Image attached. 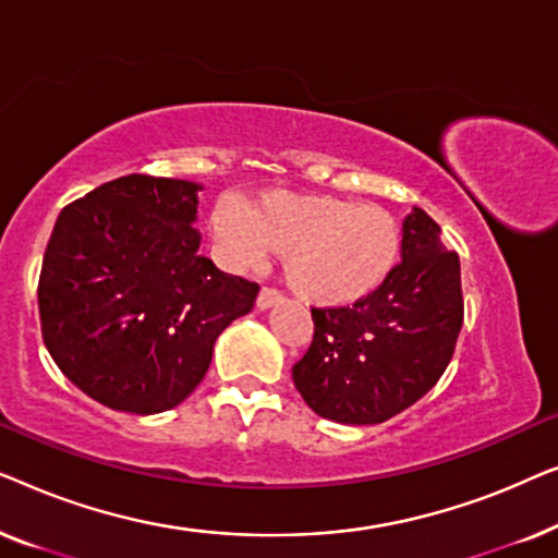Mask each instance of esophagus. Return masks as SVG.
<instances>
[{
  "instance_id": "esophagus-1",
  "label": "esophagus",
  "mask_w": 558,
  "mask_h": 558,
  "mask_svg": "<svg viewBox=\"0 0 558 558\" xmlns=\"http://www.w3.org/2000/svg\"><path fill=\"white\" fill-rule=\"evenodd\" d=\"M279 300H281V294L277 292V289L264 287L262 292H258V296H256V307H258V310H269V307H274V304H277Z\"/></svg>"
}]
</instances>
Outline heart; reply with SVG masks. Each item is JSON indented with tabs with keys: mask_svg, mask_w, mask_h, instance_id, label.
<instances>
[{
	"mask_svg": "<svg viewBox=\"0 0 558 558\" xmlns=\"http://www.w3.org/2000/svg\"><path fill=\"white\" fill-rule=\"evenodd\" d=\"M208 228L220 262L248 269L281 251V271L302 302L348 307L386 284L403 231L384 205L330 193L266 190L246 203L218 197Z\"/></svg>",
	"mask_w": 558,
	"mask_h": 558,
	"instance_id": "heart-1",
	"label": "heart"
}]
</instances>
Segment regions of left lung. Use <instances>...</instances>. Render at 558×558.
Returning <instances> with one entry per match:
<instances>
[{"mask_svg":"<svg viewBox=\"0 0 558 558\" xmlns=\"http://www.w3.org/2000/svg\"><path fill=\"white\" fill-rule=\"evenodd\" d=\"M460 256L414 208L403 220L401 264L353 307L312 310L315 338L294 363L296 391L338 424H380L441 378L462 330Z\"/></svg>","mask_w":558,"mask_h":558,"instance_id":"8db88e82","label":"left lung"}]
</instances>
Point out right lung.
<instances>
[{
	"label": "right lung",
	"mask_w": 558,
	"mask_h": 558,
	"mask_svg": "<svg viewBox=\"0 0 558 558\" xmlns=\"http://www.w3.org/2000/svg\"><path fill=\"white\" fill-rule=\"evenodd\" d=\"M190 180L104 182L65 205L45 248L37 304L52 361L113 411L159 414L195 391L218 335L258 284L201 254Z\"/></svg>",
	"instance_id": "obj_1"
}]
</instances>
